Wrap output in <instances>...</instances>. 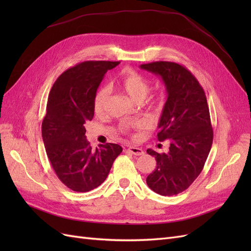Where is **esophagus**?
<instances>
[{
    "label": "esophagus",
    "instance_id": "1",
    "mask_svg": "<svg viewBox=\"0 0 251 251\" xmlns=\"http://www.w3.org/2000/svg\"><path fill=\"white\" fill-rule=\"evenodd\" d=\"M128 151H130L131 153L134 154L135 156H141V155L144 154V151H143L142 149L136 148V147H130V148H128Z\"/></svg>",
    "mask_w": 251,
    "mask_h": 251
}]
</instances>
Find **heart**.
<instances>
[{"mask_svg": "<svg viewBox=\"0 0 251 251\" xmlns=\"http://www.w3.org/2000/svg\"><path fill=\"white\" fill-rule=\"evenodd\" d=\"M116 85L136 102H141L147 97L150 91V82L143 76L132 69H126L120 74ZM109 96L108 88H100L94 96V112L96 115H101Z\"/></svg>", "mask_w": 251, "mask_h": 251, "instance_id": "b5f03b06", "label": "heart"}]
</instances>
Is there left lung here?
Segmentation results:
<instances>
[{
  "instance_id": "8db88e82",
  "label": "left lung",
  "mask_w": 251,
  "mask_h": 251,
  "mask_svg": "<svg viewBox=\"0 0 251 251\" xmlns=\"http://www.w3.org/2000/svg\"><path fill=\"white\" fill-rule=\"evenodd\" d=\"M140 68L164 82L166 101L157 138L170 142L169 153L147 150L157 162L147 184L159 195L174 196L187 189L199 176L211 149L214 132L206 96L194 75L179 64L154 62Z\"/></svg>"
}]
</instances>
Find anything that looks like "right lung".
Listing matches in <instances>:
<instances>
[{"instance_id": "right-lung-1", "label": "right lung", "mask_w": 251, "mask_h": 251, "mask_svg": "<svg viewBox=\"0 0 251 251\" xmlns=\"http://www.w3.org/2000/svg\"><path fill=\"white\" fill-rule=\"evenodd\" d=\"M119 62L89 60L65 71L53 83L42 136L56 176L74 192L86 193L107 179L112 164L123 151L116 143L95 151L86 137L85 124L94 116V96L104 74Z\"/></svg>"}]
</instances>
